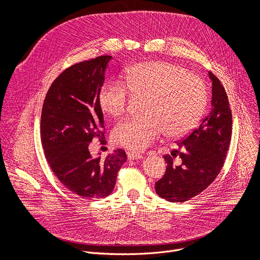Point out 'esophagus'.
<instances>
[{
    "label": "esophagus",
    "mask_w": 260,
    "mask_h": 260,
    "mask_svg": "<svg viewBox=\"0 0 260 260\" xmlns=\"http://www.w3.org/2000/svg\"><path fill=\"white\" fill-rule=\"evenodd\" d=\"M143 156L142 154L140 153H137V152H134V151H128L127 152V158L129 160H134V159H141Z\"/></svg>",
    "instance_id": "34e87169"
}]
</instances>
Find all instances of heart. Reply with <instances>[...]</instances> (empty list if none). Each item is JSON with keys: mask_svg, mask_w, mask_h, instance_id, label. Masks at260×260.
Returning <instances> with one entry per match:
<instances>
[{"mask_svg": "<svg viewBox=\"0 0 260 260\" xmlns=\"http://www.w3.org/2000/svg\"><path fill=\"white\" fill-rule=\"evenodd\" d=\"M147 96L144 118L119 122L113 129V141L133 151H143L166 131L169 137H181L199 123L208 101L204 80L179 64L147 61L135 64L124 73V83H105L98 102L104 113L112 117L127 110L131 94Z\"/></svg>", "mask_w": 260, "mask_h": 260, "instance_id": "heart-1", "label": "heart"}]
</instances>
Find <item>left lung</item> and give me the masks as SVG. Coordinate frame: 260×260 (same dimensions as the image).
Segmentation results:
<instances>
[{"mask_svg":"<svg viewBox=\"0 0 260 260\" xmlns=\"http://www.w3.org/2000/svg\"><path fill=\"white\" fill-rule=\"evenodd\" d=\"M212 80V109L199 127L177 142L178 149L165 155L167 169L155 183L156 193L173 203H183L200 194L216 179L223 167L232 140L233 115L225 89L209 72ZM181 158L174 166L172 159Z\"/></svg>","mask_w":260,"mask_h":260,"instance_id":"8db88e82","label":"left lung"}]
</instances>
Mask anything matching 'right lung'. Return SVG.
<instances>
[{"mask_svg":"<svg viewBox=\"0 0 260 260\" xmlns=\"http://www.w3.org/2000/svg\"><path fill=\"white\" fill-rule=\"evenodd\" d=\"M111 55L66 69L53 81L41 114V141L46 159L61 184L82 199H103L113 191L126 153L116 149L105 159L92 157L88 146L105 135L98 96Z\"/></svg>","mask_w":260,"mask_h":260,"instance_id":"right-lung-1","label":"right lung"}]
</instances>
